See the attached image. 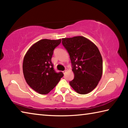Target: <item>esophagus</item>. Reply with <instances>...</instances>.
Segmentation results:
<instances>
[{
	"mask_svg": "<svg viewBox=\"0 0 128 128\" xmlns=\"http://www.w3.org/2000/svg\"><path fill=\"white\" fill-rule=\"evenodd\" d=\"M66 70H67V69H65V70L63 71V72H63L64 74H65V73H66Z\"/></svg>",
	"mask_w": 128,
	"mask_h": 128,
	"instance_id": "34e87169",
	"label": "esophagus"
}]
</instances>
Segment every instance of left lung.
I'll return each mask as SVG.
<instances>
[{"label":"left lung","instance_id":"obj_1","mask_svg":"<svg viewBox=\"0 0 128 128\" xmlns=\"http://www.w3.org/2000/svg\"><path fill=\"white\" fill-rule=\"evenodd\" d=\"M68 51L74 77L69 84L80 94H86L98 85L103 72V60L96 45L82 36L62 39Z\"/></svg>","mask_w":128,"mask_h":128}]
</instances>
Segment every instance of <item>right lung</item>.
Returning <instances> with one entry per match:
<instances>
[{
  "mask_svg": "<svg viewBox=\"0 0 128 128\" xmlns=\"http://www.w3.org/2000/svg\"><path fill=\"white\" fill-rule=\"evenodd\" d=\"M61 42V39L41 40L30 47L24 58L22 69L26 81L40 94L50 92L64 76L62 72H56L51 62L54 49Z\"/></svg>",
  "mask_w": 128,
  "mask_h": 128,
  "instance_id": "obj_1",
  "label": "right lung"
}]
</instances>
